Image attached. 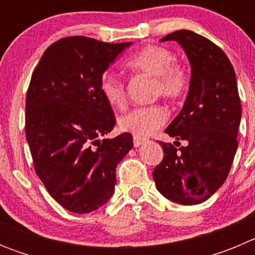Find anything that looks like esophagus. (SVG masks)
I'll use <instances>...</instances> for the list:
<instances>
[{
    "label": "esophagus",
    "mask_w": 255,
    "mask_h": 255,
    "mask_svg": "<svg viewBox=\"0 0 255 255\" xmlns=\"http://www.w3.org/2000/svg\"><path fill=\"white\" fill-rule=\"evenodd\" d=\"M132 141H134V147H139V145H141V144L147 141V138H143V136L134 135V136H132Z\"/></svg>",
    "instance_id": "1"
}]
</instances>
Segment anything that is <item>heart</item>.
I'll return each instance as SVG.
<instances>
[{
	"instance_id": "heart-1",
	"label": "heart",
	"mask_w": 255,
	"mask_h": 255,
	"mask_svg": "<svg viewBox=\"0 0 255 255\" xmlns=\"http://www.w3.org/2000/svg\"><path fill=\"white\" fill-rule=\"evenodd\" d=\"M175 56L162 46H149L139 49L126 61V67L135 73L153 78V93L167 100L176 101L185 96L190 84V78L182 65L173 62ZM100 89L106 102L114 108L126 105L125 83L114 74H103ZM168 119V112L163 106L153 105L134 108L119 119L123 131L145 136L159 129Z\"/></svg>"
}]
</instances>
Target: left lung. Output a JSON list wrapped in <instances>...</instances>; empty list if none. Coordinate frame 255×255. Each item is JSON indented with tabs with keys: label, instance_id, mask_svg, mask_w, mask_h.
Here are the masks:
<instances>
[{
	"label": "left lung",
	"instance_id": "left-lung-1",
	"mask_svg": "<svg viewBox=\"0 0 255 255\" xmlns=\"http://www.w3.org/2000/svg\"><path fill=\"white\" fill-rule=\"evenodd\" d=\"M166 40H176L185 51L191 76L182 110L164 131L188 145L177 149L161 141L163 159L153 179L163 197L193 206L215 194L229 176L242 103L235 70L220 47L191 30L173 31L161 42Z\"/></svg>",
	"mask_w": 255,
	"mask_h": 255
}]
</instances>
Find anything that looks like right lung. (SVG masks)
<instances>
[{"label": "right lung", "mask_w": 255, "mask_h": 255, "mask_svg": "<svg viewBox=\"0 0 255 255\" xmlns=\"http://www.w3.org/2000/svg\"><path fill=\"white\" fill-rule=\"evenodd\" d=\"M130 44L62 38L44 51L31 75L25 135L34 170L49 195L74 213L107 203L117 164L132 148L129 132L101 140L116 124L101 93V78Z\"/></svg>", "instance_id": "right-lung-1"}]
</instances>
